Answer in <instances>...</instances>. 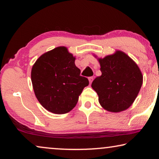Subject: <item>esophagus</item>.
Listing matches in <instances>:
<instances>
[{
	"label": "esophagus",
	"mask_w": 159,
	"mask_h": 159,
	"mask_svg": "<svg viewBox=\"0 0 159 159\" xmlns=\"http://www.w3.org/2000/svg\"><path fill=\"white\" fill-rule=\"evenodd\" d=\"M88 80H89V82H90V83L91 84V83H92L93 80V76L89 77V78H88Z\"/></svg>",
	"instance_id": "obj_1"
}]
</instances>
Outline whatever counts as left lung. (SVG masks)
I'll return each mask as SVG.
<instances>
[{"label": "left lung", "mask_w": 159, "mask_h": 159, "mask_svg": "<svg viewBox=\"0 0 159 159\" xmlns=\"http://www.w3.org/2000/svg\"><path fill=\"white\" fill-rule=\"evenodd\" d=\"M102 75L92 83L104 109L111 112L127 109L138 96L143 81L138 66L121 51L99 59Z\"/></svg>", "instance_id": "8db88e82"}]
</instances>
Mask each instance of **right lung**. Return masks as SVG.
Here are the masks:
<instances>
[{
    "instance_id": "add662e5",
    "label": "right lung",
    "mask_w": 159,
    "mask_h": 159,
    "mask_svg": "<svg viewBox=\"0 0 159 159\" xmlns=\"http://www.w3.org/2000/svg\"><path fill=\"white\" fill-rule=\"evenodd\" d=\"M74 61L65 47H58L41 55L32 67L35 95L48 111L57 114L70 111L89 85L87 78L80 76Z\"/></svg>"
}]
</instances>
